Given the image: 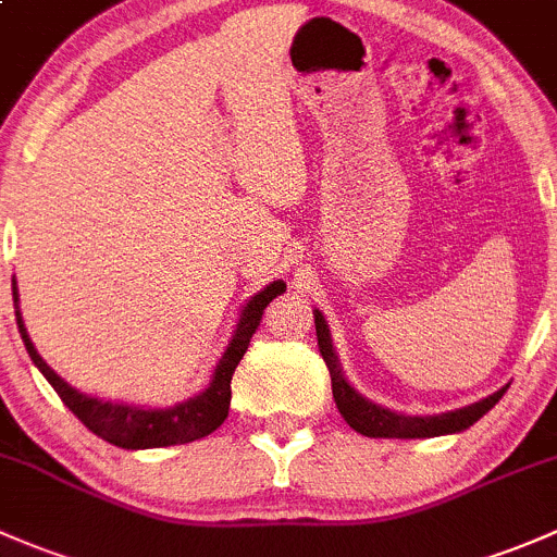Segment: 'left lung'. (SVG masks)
<instances>
[{
    "label": "left lung",
    "instance_id": "8db88e82",
    "mask_svg": "<svg viewBox=\"0 0 557 557\" xmlns=\"http://www.w3.org/2000/svg\"><path fill=\"white\" fill-rule=\"evenodd\" d=\"M317 319V337H319V351L324 357L326 370L332 377V397H335L337 410L346 418L348 426L354 432L364 434V437H399V440H421V437H440V434H456L478 423L485 412L491 410L498 399L504 397L507 386L498 388L491 397L480 399V403L458 407V410L440 412V416H405V412H394L388 407H381L370 399L362 397L351 383L346 381L341 370V359L332 351V337L330 326H326L321 311H313Z\"/></svg>",
    "mask_w": 557,
    "mask_h": 557
}]
</instances>
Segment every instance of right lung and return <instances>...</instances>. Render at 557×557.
<instances>
[{"label":"right lung","mask_w":557,"mask_h":557,"mask_svg":"<svg viewBox=\"0 0 557 557\" xmlns=\"http://www.w3.org/2000/svg\"><path fill=\"white\" fill-rule=\"evenodd\" d=\"M286 284L284 281H273L265 289L257 292L249 302L240 311V319L233 332L231 343H227L225 354L214 367V375H211L209 386L200 394L180 403L174 407H165V410H150V407H136V405H120V403H104V399L88 397V394L72 388L53 367H48L42 357L34 348L32 337H28L26 326H23L21 311H18V289L13 286V300H15V319H18V332L23 337V346H26L32 362L39 367L45 377H48L50 386L59 392V397L64 399V405L85 426L94 434H99L107 443L117 445L125 450H145V448H169V445H185L193 440L209 437L214 429H220L227 418V407H231V381L233 372L240 359H244L246 348H249L251 335L260 326L262 313H265L268 302L273 297L284 295Z\"/></svg>","instance_id":"right-lung-1"}]
</instances>
